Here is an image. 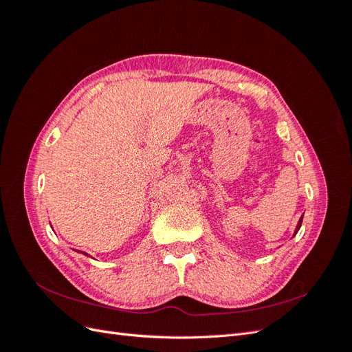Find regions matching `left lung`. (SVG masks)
<instances>
[{
  "mask_svg": "<svg viewBox=\"0 0 352 352\" xmlns=\"http://www.w3.org/2000/svg\"><path fill=\"white\" fill-rule=\"evenodd\" d=\"M302 217H304V214L300 217V220H298V223H296V228H295V230H294V235H292V238L296 235L298 230H300V228H301V225H302Z\"/></svg>",
  "mask_w": 352,
  "mask_h": 352,
  "instance_id": "left-lung-1",
  "label": "left lung"
}]
</instances>
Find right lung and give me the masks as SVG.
I'll return each mask as SVG.
<instances>
[{
  "instance_id": "right-lung-1",
  "label": "right lung",
  "mask_w": 352,
  "mask_h": 352,
  "mask_svg": "<svg viewBox=\"0 0 352 352\" xmlns=\"http://www.w3.org/2000/svg\"><path fill=\"white\" fill-rule=\"evenodd\" d=\"M78 252H80V254H85V255H89V254H87V252H83V251H79V250H76Z\"/></svg>"
}]
</instances>
